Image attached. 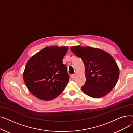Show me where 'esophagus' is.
<instances>
[{
    "label": "esophagus",
    "mask_w": 133,
    "mask_h": 133,
    "mask_svg": "<svg viewBox=\"0 0 133 133\" xmlns=\"http://www.w3.org/2000/svg\"><path fill=\"white\" fill-rule=\"evenodd\" d=\"M76 76V74H72L71 75V78H72V79H74L75 77Z\"/></svg>",
    "instance_id": "obj_1"
}]
</instances>
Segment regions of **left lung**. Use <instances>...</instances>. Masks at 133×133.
I'll use <instances>...</instances> for the list:
<instances>
[{
	"instance_id": "1",
	"label": "left lung",
	"mask_w": 133,
	"mask_h": 133,
	"mask_svg": "<svg viewBox=\"0 0 133 133\" xmlns=\"http://www.w3.org/2000/svg\"><path fill=\"white\" fill-rule=\"evenodd\" d=\"M70 48L85 65L86 81L81 87L82 91L94 98L109 93L115 86L120 73L112 56L101 49L89 46H75Z\"/></svg>"
}]
</instances>
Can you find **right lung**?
<instances>
[{"label":"right lung","instance_id":"1","mask_svg":"<svg viewBox=\"0 0 133 133\" xmlns=\"http://www.w3.org/2000/svg\"><path fill=\"white\" fill-rule=\"evenodd\" d=\"M68 46L46 47L26 63L23 79L29 91L37 98L51 100L65 89L69 76L62 59Z\"/></svg>","mask_w":133,"mask_h":133}]
</instances>
